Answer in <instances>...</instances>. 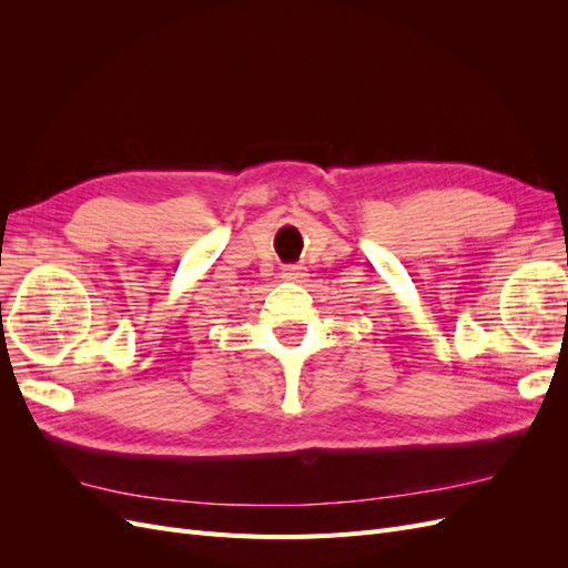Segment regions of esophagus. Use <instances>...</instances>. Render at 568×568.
Listing matches in <instances>:
<instances>
[{
  "label": "esophagus",
  "instance_id": "esophagus-1",
  "mask_svg": "<svg viewBox=\"0 0 568 568\" xmlns=\"http://www.w3.org/2000/svg\"><path fill=\"white\" fill-rule=\"evenodd\" d=\"M282 277H284V280L298 282L301 277H305V272H303V267H298V265H288V267L282 270Z\"/></svg>",
  "mask_w": 568,
  "mask_h": 568
}]
</instances>
